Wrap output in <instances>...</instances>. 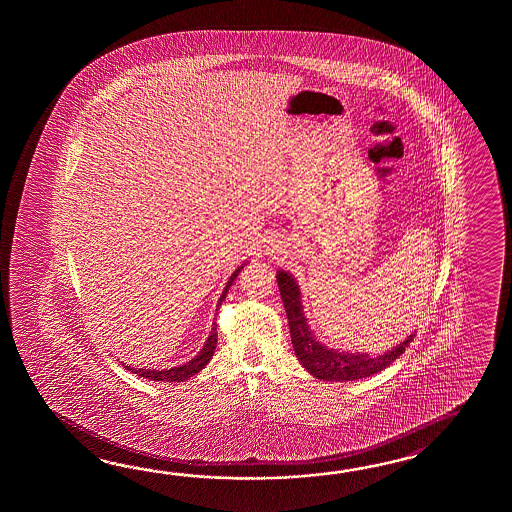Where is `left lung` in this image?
Masks as SVG:
<instances>
[{"instance_id": "1", "label": "left lung", "mask_w": 512, "mask_h": 512, "mask_svg": "<svg viewBox=\"0 0 512 512\" xmlns=\"http://www.w3.org/2000/svg\"><path fill=\"white\" fill-rule=\"evenodd\" d=\"M276 280H278L283 307L289 320L294 353L305 370L313 373L316 379L346 382L370 377L373 373H379L384 368H388L393 360L403 355L404 348L414 340V335H410L403 344L377 357H370L366 353H344V351L338 353L337 349H329L324 344H320L309 331L304 311H302L304 307L300 302V289L294 282L293 276L289 272L278 271Z\"/></svg>"}]
</instances>
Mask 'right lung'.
I'll return each instance as SVG.
<instances>
[{
    "mask_svg": "<svg viewBox=\"0 0 512 512\" xmlns=\"http://www.w3.org/2000/svg\"><path fill=\"white\" fill-rule=\"evenodd\" d=\"M243 269V267H240ZM238 271H234V274L230 276L229 282H227V287H225V291L221 294V298H219V302H223L225 300V296H227V291L230 289V285L232 282L236 280V276H238ZM216 329L218 326L214 324L212 327V333H210V337H208L207 344L203 346V349L199 351V355H196L194 359L188 360L186 364L183 366H179V368H170V370H142V368H131V366H126V370L133 371V373H137L139 377H144V379H150V381H161V382H181L186 381V379H190L192 375H196L199 371L203 370L205 366L208 364V360L212 359V355H214V349H216V344H218V333H216Z\"/></svg>",
    "mask_w": 512,
    "mask_h": 512,
    "instance_id": "obj_1",
    "label": "right lung"
}]
</instances>
